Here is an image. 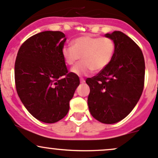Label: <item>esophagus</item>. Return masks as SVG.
<instances>
[{
  "label": "esophagus",
  "mask_w": 158,
  "mask_h": 158,
  "mask_svg": "<svg viewBox=\"0 0 158 158\" xmlns=\"http://www.w3.org/2000/svg\"><path fill=\"white\" fill-rule=\"evenodd\" d=\"M85 82V81L84 79H82V78H80V82H81V83H84Z\"/></svg>",
  "instance_id": "esophagus-1"
}]
</instances>
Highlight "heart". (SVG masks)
Here are the masks:
<instances>
[{
	"label": "heart",
	"instance_id": "b5f03b06",
	"mask_svg": "<svg viewBox=\"0 0 158 158\" xmlns=\"http://www.w3.org/2000/svg\"><path fill=\"white\" fill-rule=\"evenodd\" d=\"M115 52V44L107 37L84 35L73 41V46H64L62 57L66 64L73 66L81 59L82 61L75 66L72 72L77 76H85L100 72L110 63Z\"/></svg>",
	"mask_w": 158,
	"mask_h": 158
}]
</instances>
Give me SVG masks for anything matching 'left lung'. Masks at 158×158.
Returning <instances> with one entry per match:
<instances>
[{"label": "left lung", "instance_id": "obj_1", "mask_svg": "<svg viewBox=\"0 0 158 158\" xmlns=\"http://www.w3.org/2000/svg\"><path fill=\"white\" fill-rule=\"evenodd\" d=\"M115 52L107 67L88 78L89 111L106 124L122 120L132 110L142 95L145 82V59L140 48L122 31L107 33Z\"/></svg>", "mask_w": 158, "mask_h": 158}]
</instances>
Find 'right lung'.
<instances>
[{
  "label": "right lung",
  "mask_w": 158,
  "mask_h": 158,
  "mask_svg": "<svg viewBox=\"0 0 158 158\" xmlns=\"http://www.w3.org/2000/svg\"><path fill=\"white\" fill-rule=\"evenodd\" d=\"M66 36L59 31L34 35L19 48L15 62L16 92L37 119L54 123L67 114L79 78L68 73L62 57Z\"/></svg>",
  "instance_id": "obj_1"
}]
</instances>
